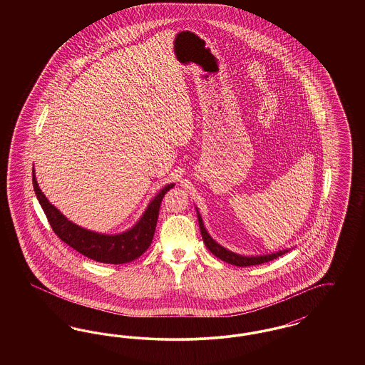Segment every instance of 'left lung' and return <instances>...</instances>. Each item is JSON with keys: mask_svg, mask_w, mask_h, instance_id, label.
Returning <instances> with one entry per match:
<instances>
[{"mask_svg": "<svg viewBox=\"0 0 365 365\" xmlns=\"http://www.w3.org/2000/svg\"><path fill=\"white\" fill-rule=\"evenodd\" d=\"M197 210V217H198V225H200V230H201V235H202V240L205 246L208 247L209 252L212 255H215L217 259L220 260L226 261L231 265H237V267H249V265H257V264H262V262H268V261L274 260V259H278L279 256L287 253L290 249H283V250H279L275 253H269V255H260V256H243V255H238V253H234L231 250L226 249L225 246H222L220 243L216 242L210 235H209L207 228L204 226V222H202V217Z\"/></svg>", "mask_w": 365, "mask_h": 365, "instance_id": "8db88e82", "label": "left lung"}]
</instances>
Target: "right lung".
I'll use <instances>...</instances> for the list:
<instances>
[{"mask_svg":"<svg viewBox=\"0 0 365 365\" xmlns=\"http://www.w3.org/2000/svg\"><path fill=\"white\" fill-rule=\"evenodd\" d=\"M33 185L35 195L43 209L54 234L81 255L105 264L130 262L138 259L142 253L146 252L155 235L163 197L175 186V183H170L158 191L156 197L149 202V205L139 217L138 222L127 231H123L120 234H101L72 223L58 209L52 205L46 195L39 189L34 168Z\"/></svg>","mask_w":365,"mask_h":365,"instance_id":"right-lung-1","label":"right lung"}]
</instances>
